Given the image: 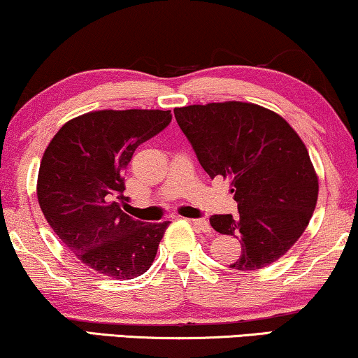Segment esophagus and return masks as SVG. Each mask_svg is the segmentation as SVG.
<instances>
[{
  "mask_svg": "<svg viewBox=\"0 0 358 358\" xmlns=\"http://www.w3.org/2000/svg\"><path fill=\"white\" fill-rule=\"evenodd\" d=\"M189 223H192L194 228L198 229V231H203V233H210L211 231V224L208 223L206 220L203 218H198V220H189Z\"/></svg>",
  "mask_w": 358,
  "mask_h": 358,
  "instance_id": "1",
  "label": "esophagus"
}]
</instances>
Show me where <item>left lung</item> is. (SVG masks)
Here are the masks:
<instances>
[{
	"mask_svg": "<svg viewBox=\"0 0 358 358\" xmlns=\"http://www.w3.org/2000/svg\"><path fill=\"white\" fill-rule=\"evenodd\" d=\"M175 119L211 178L229 180L238 215H215V231L241 243L229 268L275 262L306 231L319 178L299 135L279 114L250 102L176 107Z\"/></svg>",
	"mask_w": 358,
	"mask_h": 358,
	"instance_id": "obj_1",
	"label": "left lung"
}]
</instances>
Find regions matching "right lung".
I'll return each mask as SVG.
<instances>
[{
	"mask_svg": "<svg viewBox=\"0 0 358 358\" xmlns=\"http://www.w3.org/2000/svg\"><path fill=\"white\" fill-rule=\"evenodd\" d=\"M171 122L170 110H96L59 129L41 160L38 201L52 231L99 274L132 279L150 268L169 221L124 213V171L140 143Z\"/></svg>",
	"mask_w": 358,
	"mask_h": 358,
	"instance_id": "right-lung-1",
	"label": "right lung"
}]
</instances>
